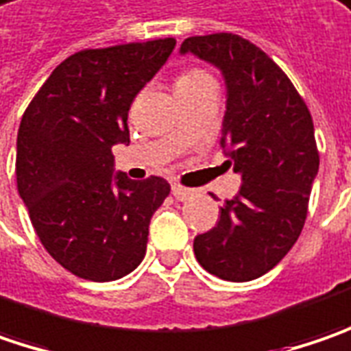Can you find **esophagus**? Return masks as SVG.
<instances>
[{
  "label": "esophagus",
  "instance_id": "34e87169",
  "mask_svg": "<svg viewBox=\"0 0 351 351\" xmlns=\"http://www.w3.org/2000/svg\"><path fill=\"white\" fill-rule=\"evenodd\" d=\"M173 196H175L176 200H189L194 196V191L192 189H184V186H180V184H173Z\"/></svg>",
  "mask_w": 351,
  "mask_h": 351
}]
</instances>
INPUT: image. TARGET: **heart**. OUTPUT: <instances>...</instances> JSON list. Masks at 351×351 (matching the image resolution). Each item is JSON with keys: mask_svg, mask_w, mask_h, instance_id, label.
Instances as JSON below:
<instances>
[{"mask_svg": "<svg viewBox=\"0 0 351 351\" xmlns=\"http://www.w3.org/2000/svg\"><path fill=\"white\" fill-rule=\"evenodd\" d=\"M208 86H216V80L210 72L202 69H189L180 72L175 80V92H192Z\"/></svg>", "mask_w": 351, "mask_h": 351, "instance_id": "1", "label": "heart"}]
</instances>
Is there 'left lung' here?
Returning a JSON list of instances; mask_svg holds the SVG:
<instances>
[{"mask_svg": "<svg viewBox=\"0 0 351 351\" xmlns=\"http://www.w3.org/2000/svg\"><path fill=\"white\" fill-rule=\"evenodd\" d=\"M186 53L220 69L226 80L220 145L243 180L218 223L194 237V255L223 281H252L277 265L302 232L320 165L313 117L287 74L247 38L189 37L180 45Z\"/></svg>", "mask_w": 351, "mask_h": 351, "instance_id": "1", "label": "left lung"}]
</instances>
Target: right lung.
<instances>
[{"mask_svg": "<svg viewBox=\"0 0 351 351\" xmlns=\"http://www.w3.org/2000/svg\"><path fill=\"white\" fill-rule=\"evenodd\" d=\"M175 45L169 37L72 54L25 110L17 191L45 250L76 277L115 281L145 257L149 221L171 184L115 173L112 147L130 143L131 101Z\"/></svg>", "mask_w": 351, "mask_h": 351, "instance_id": "right-lung-1", "label": "right lung"}]
</instances>
